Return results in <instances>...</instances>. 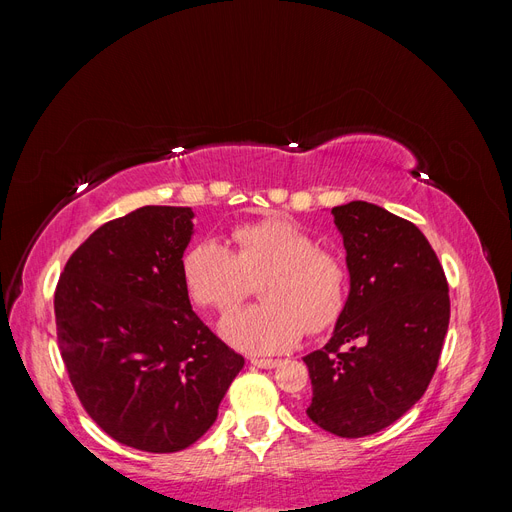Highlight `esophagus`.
Segmentation results:
<instances>
[{
    "mask_svg": "<svg viewBox=\"0 0 512 512\" xmlns=\"http://www.w3.org/2000/svg\"><path fill=\"white\" fill-rule=\"evenodd\" d=\"M254 367H260V369H273L280 365V359H252L250 361Z\"/></svg>",
    "mask_w": 512,
    "mask_h": 512,
    "instance_id": "obj_1",
    "label": "esophagus"
}]
</instances>
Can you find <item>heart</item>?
<instances>
[{"instance_id":"b5f03b06","label":"heart","mask_w":512,"mask_h":512,"mask_svg":"<svg viewBox=\"0 0 512 512\" xmlns=\"http://www.w3.org/2000/svg\"><path fill=\"white\" fill-rule=\"evenodd\" d=\"M228 245L203 239L185 250L181 277L196 305L228 316L260 282L265 305L228 318L226 342L247 354H277L299 344L303 333H320L342 316L348 299V267L335 252L288 218L235 226Z\"/></svg>"}]
</instances>
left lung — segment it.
<instances>
[{"label":"left lung","instance_id":"8db88e82","mask_svg":"<svg viewBox=\"0 0 512 512\" xmlns=\"http://www.w3.org/2000/svg\"><path fill=\"white\" fill-rule=\"evenodd\" d=\"M350 292L331 339L303 361L307 416L339 438L393 425L423 397L451 318L436 252L412 222L365 200L333 207Z\"/></svg>","mask_w":512,"mask_h":512}]
</instances>
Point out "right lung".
<instances>
[{
  "instance_id": "add662e5",
  "label": "right lung",
  "mask_w": 512,
  "mask_h": 512,
  "mask_svg": "<svg viewBox=\"0 0 512 512\" xmlns=\"http://www.w3.org/2000/svg\"><path fill=\"white\" fill-rule=\"evenodd\" d=\"M190 207H141L102 224L55 290L61 359L83 408L113 440L177 453L218 418L243 356L190 305L181 258Z\"/></svg>"
}]
</instances>
